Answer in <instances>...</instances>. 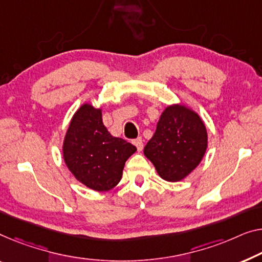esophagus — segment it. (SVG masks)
<instances>
[{"mask_svg":"<svg viewBox=\"0 0 262 262\" xmlns=\"http://www.w3.org/2000/svg\"><path fill=\"white\" fill-rule=\"evenodd\" d=\"M133 143H134V146L136 147L138 151H141L143 149V140H142V138H136L134 141H133Z\"/></svg>","mask_w":262,"mask_h":262,"instance_id":"obj_1","label":"esophagus"}]
</instances>
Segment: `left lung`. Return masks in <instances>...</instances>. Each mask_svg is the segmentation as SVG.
Listing matches in <instances>:
<instances>
[{
  "label": "left lung",
  "mask_w": 262,
  "mask_h": 262,
  "mask_svg": "<svg viewBox=\"0 0 262 262\" xmlns=\"http://www.w3.org/2000/svg\"><path fill=\"white\" fill-rule=\"evenodd\" d=\"M207 132L198 114L183 106H169L160 118L156 130L143 153L166 181L185 179L204 158Z\"/></svg>",
  "instance_id": "obj_1"
}]
</instances>
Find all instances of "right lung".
I'll return each mask as SVG.
<instances>
[{
  "instance_id": "add662e5",
  "label": "right lung",
  "mask_w": 262,
  "mask_h": 262,
  "mask_svg": "<svg viewBox=\"0 0 262 262\" xmlns=\"http://www.w3.org/2000/svg\"><path fill=\"white\" fill-rule=\"evenodd\" d=\"M136 147L114 138L102 122L101 109L83 104L73 116L63 143V158L77 180L97 192L118 185Z\"/></svg>"
}]
</instances>
